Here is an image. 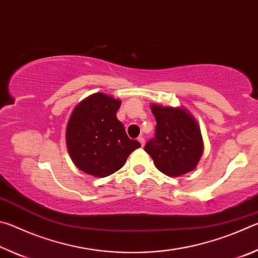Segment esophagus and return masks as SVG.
I'll return each instance as SVG.
<instances>
[{
  "mask_svg": "<svg viewBox=\"0 0 258 258\" xmlns=\"http://www.w3.org/2000/svg\"><path fill=\"white\" fill-rule=\"evenodd\" d=\"M138 141H139L140 143H141V146H142V147L145 146V138H143L142 135H140V137L138 138Z\"/></svg>",
  "mask_w": 258,
  "mask_h": 258,
  "instance_id": "esophagus-1",
  "label": "esophagus"
}]
</instances>
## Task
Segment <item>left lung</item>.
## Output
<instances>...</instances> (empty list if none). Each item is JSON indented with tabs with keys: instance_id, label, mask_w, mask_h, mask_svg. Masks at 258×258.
I'll return each mask as SVG.
<instances>
[{
	"instance_id": "1",
	"label": "left lung",
	"mask_w": 258,
	"mask_h": 258,
	"mask_svg": "<svg viewBox=\"0 0 258 258\" xmlns=\"http://www.w3.org/2000/svg\"><path fill=\"white\" fill-rule=\"evenodd\" d=\"M156 137L145 147L156 167L167 176L177 177L194 171L204 152L197 120L182 107L152 103Z\"/></svg>"
}]
</instances>
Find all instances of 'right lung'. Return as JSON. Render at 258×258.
Returning <instances> with one entry per match:
<instances>
[{
  "instance_id": "right-lung-1",
  "label": "right lung",
  "mask_w": 258,
  "mask_h": 258,
  "mask_svg": "<svg viewBox=\"0 0 258 258\" xmlns=\"http://www.w3.org/2000/svg\"><path fill=\"white\" fill-rule=\"evenodd\" d=\"M120 100L94 93L74 108L66 128L73 163L89 175L106 177L123 167L131 152L141 147L131 140L116 112Z\"/></svg>"
}]
</instances>
